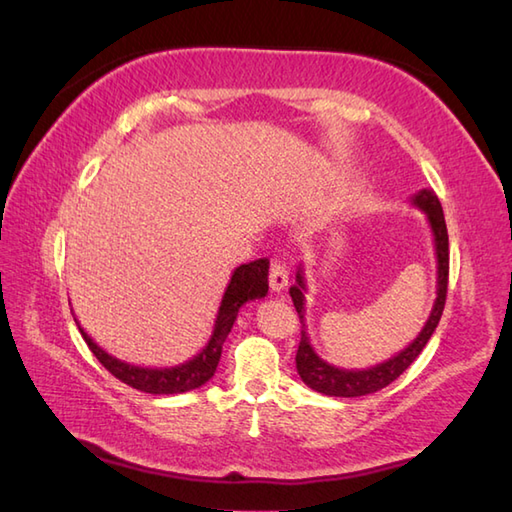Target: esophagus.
<instances>
[{
    "mask_svg": "<svg viewBox=\"0 0 512 512\" xmlns=\"http://www.w3.org/2000/svg\"><path fill=\"white\" fill-rule=\"evenodd\" d=\"M270 288H273L275 292H281L286 286H288V270L286 266L281 262H273L270 264Z\"/></svg>",
    "mask_w": 512,
    "mask_h": 512,
    "instance_id": "obj_1",
    "label": "esophagus"
}]
</instances>
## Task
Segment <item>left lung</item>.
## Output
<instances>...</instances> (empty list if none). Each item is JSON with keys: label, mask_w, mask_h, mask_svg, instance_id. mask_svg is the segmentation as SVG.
Returning <instances> with one entry per match:
<instances>
[{"label": "left lung", "mask_w": 512, "mask_h": 512, "mask_svg": "<svg viewBox=\"0 0 512 512\" xmlns=\"http://www.w3.org/2000/svg\"><path fill=\"white\" fill-rule=\"evenodd\" d=\"M411 204L418 206V209L427 215L431 233H433V246H436V259H438V290H436V301H433V308L427 323L420 330V334L413 339L405 350H400L396 356L387 358V361L378 363L367 369H341L334 367L328 361L314 352L310 345V336L306 332V277H303V270L299 266L297 270V284L290 286V297L295 303L299 321H301V341L297 350V372L303 383L310 389L319 391L325 396H339V398H356V396H367L374 394V391L387 387L389 383L405 372V369L416 361L424 345L429 343L431 334L436 332L444 301H447V284H449V235H447V222H444L442 204L438 195L431 189H422L411 198Z\"/></svg>", "instance_id": "obj_1"}]
</instances>
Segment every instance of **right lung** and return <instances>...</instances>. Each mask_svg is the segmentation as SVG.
<instances>
[{"label":"right lung","mask_w":512,"mask_h":512,"mask_svg":"<svg viewBox=\"0 0 512 512\" xmlns=\"http://www.w3.org/2000/svg\"><path fill=\"white\" fill-rule=\"evenodd\" d=\"M268 264H270L268 259H255V262L235 268V273L231 275V281H228V286L224 290L220 310H217L209 343L202 347L200 354H195L193 358H189V361H184L180 365L140 367V365L125 363L121 358L107 354L103 347L96 345L81 325L79 330L83 334L85 343H88V347L92 350V354L101 361V365L118 380H123L125 385L145 391V394H184V391L202 387L206 380L213 378L217 363H220V356H222V345L226 341L228 332L233 328L239 308H242L246 301L266 297Z\"/></svg>","instance_id":"add662e5"}]
</instances>
